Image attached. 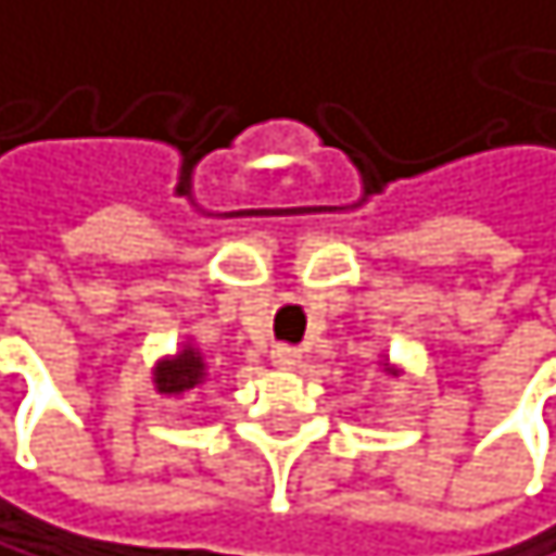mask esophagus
<instances>
[{
  "label": "esophagus",
  "instance_id": "34e87169",
  "mask_svg": "<svg viewBox=\"0 0 556 556\" xmlns=\"http://www.w3.org/2000/svg\"><path fill=\"white\" fill-rule=\"evenodd\" d=\"M271 363H275L278 370H295L299 363H302V350L299 346H288V343H278L271 350Z\"/></svg>",
  "mask_w": 556,
  "mask_h": 556
}]
</instances>
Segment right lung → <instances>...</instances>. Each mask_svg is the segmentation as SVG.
I'll return each instance as SVG.
<instances>
[{
    "label": "right lung",
    "mask_w": 556,
    "mask_h": 556,
    "mask_svg": "<svg viewBox=\"0 0 556 556\" xmlns=\"http://www.w3.org/2000/svg\"><path fill=\"white\" fill-rule=\"evenodd\" d=\"M203 377H206V367L197 350H182L176 359H162L155 367L159 394H186V390L203 383Z\"/></svg>",
    "instance_id": "1"
}]
</instances>
